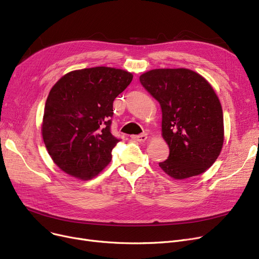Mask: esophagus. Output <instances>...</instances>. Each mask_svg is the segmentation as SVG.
<instances>
[{"label": "esophagus", "instance_id": "obj_1", "mask_svg": "<svg viewBox=\"0 0 259 259\" xmlns=\"http://www.w3.org/2000/svg\"><path fill=\"white\" fill-rule=\"evenodd\" d=\"M131 139H132L133 141H137V142H140V143H144V142L148 139V137H147L146 133H144V134H139V135H132Z\"/></svg>", "mask_w": 259, "mask_h": 259}]
</instances>
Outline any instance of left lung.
<instances>
[{"mask_svg":"<svg viewBox=\"0 0 259 259\" xmlns=\"http://www.w3.org/2000/svg\"><path fill=\"white\" fill-rule=\"evenodd\" d=\"M140 80L161 108L162 138L170 153L159 167L175 180L205 172L224 144L223 109L212 86L185 68L150 70Z\"/></svg>","mask_w":259,"mask_h":259,"instance_id":"1","label":"left lung"}]
</instances>
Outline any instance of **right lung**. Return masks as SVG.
Returning a JSON list of instances; mask_svg holds the SVG:
<instances>
[{
  "label": "right lung",
  "mask_w": 259,
  "mask_h": 259,
  "mask_svg": "<svg viewBox=\"0 0 259 259\" xmlns=\"http://www.w3.org/2000/svg\"><path fill=\"white\" fill-rule=\"evenodd\" d=\"M132 73L94 67L65 74L47 98L42 135L52 160L64 172L90 180L111 161L120 141L111 133L113 101Z\"/></svg>",
  "instance_id": "right-lung-1"
}]
</instances>
